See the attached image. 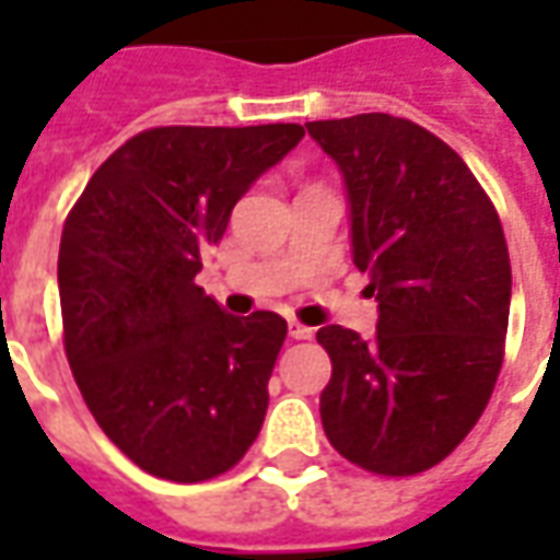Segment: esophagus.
Segmentation results:
<instances>
[{
    "instance_id": "1",
    "label": "esophagus",
    "mask_w": 560,
    "mask_h": 560,
    "mask_svg": "<svg viewBox=\"0 0 560 560\" xmlns=\"http://www.w3.org/2000/svg\"><path fill=\"white\" fill-rule=\"evenodd\" d=\"M288 332H291V339H312V332H315V329L305 327V324H296V320H291V324H288Z\"/></svg>"
}]
</instances>
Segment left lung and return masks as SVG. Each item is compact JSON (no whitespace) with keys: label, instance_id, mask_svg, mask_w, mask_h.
Wrapping results in <instances>:
<instances>
[{"label":"left lung","instance_id":"8db88e82","mask_svg":"<svg viewBox=\"0 0 560 560\" xmlns=\"http://www.w3.org/2000/svg\"><path fill=\"white\" fill-rule=\"evenodd\" d=\"M339 164L351 252L377 332L317 329L332 360L320 420L341 456L411 477L456 450L504 360L510 255L492 200L432 131L389 114L305 122Z\"/></svg>","mask_w":560,"mask_h":560}]
</instances>
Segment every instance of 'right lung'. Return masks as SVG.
I'll use <instances>...</instances> for the list:
<instances>
[{
    "label": "right lung",
    "instance_id": "1",
    "mask_svg": "<svg viewBox=\"0 0 560 560\" xmlns=\"http://www.w3.org/2000/svg\"><path fill=\"white\" fill-rule=\"evenodd\" d=\"M305 128H149L116 149L68 212L59 303L74 381L138 468L212 480L255 444L284 317H233L197 288L236 200Z\"/></svg>",
    "mask_w": 560,
    "mask_h": 560
}]
</instances>
